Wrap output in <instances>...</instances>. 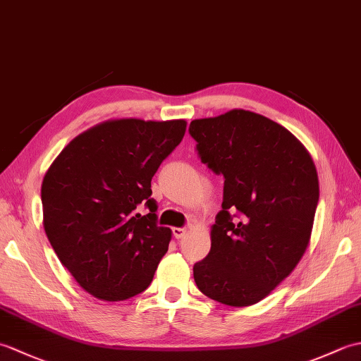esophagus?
Listing matches in <instances>:
<instances>
[{
	"label": "esophagus",
	"instance_id": "esophagus-1",
	"mask_svg": "<svg viewBox=\"0 0 361 361\" xmlns=\"http://www.w3.org/2000/svg\"><path fill=\"white\" fill-rule=\"evenodd\" d=\"M172 233L175 239H181L186 234V228H172Z\"/></svg>",
	"mask_w": 361,
	"mask_h": 361
}]
</instances>
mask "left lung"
<instances>
[{
	"instance_id": "8db88e82",
	"label": "left lung",
	"mask_w": 361,
	"mask_h": 361,
	"mask_svg": "<svg viewBox=\"0 0 361 361\" xmlns=\"http://www.w3.org/2000/svg\"><path fill=\"white\" fill-rule=\"evenodd\" d=\"M202 163L224 175L211 251L194 265L203 295L231 307L262 301L309 247L319 198L317 167L278 122L247 110L190 122Z\"/></svg>"
}]
</instances>
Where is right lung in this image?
<instances>
[{"instance_id": "add662e5", "label": "right lung", "mask_w": 361, "mask_h": 361, "mask_svg": "<svg viewBox=\"0 0 361 361\" xmlns=\"http://www.w3.org/2000/svg\"><path fill=\"white\" fill-rule=\"evenodd\" d=\"M186 121L111 119L75 136L42 183L43 226L60 262L104 301L150 286L172 231L157 225L150 181ZM140 204L149 209L141 216Z\"/></svg>"}]
</instances>
